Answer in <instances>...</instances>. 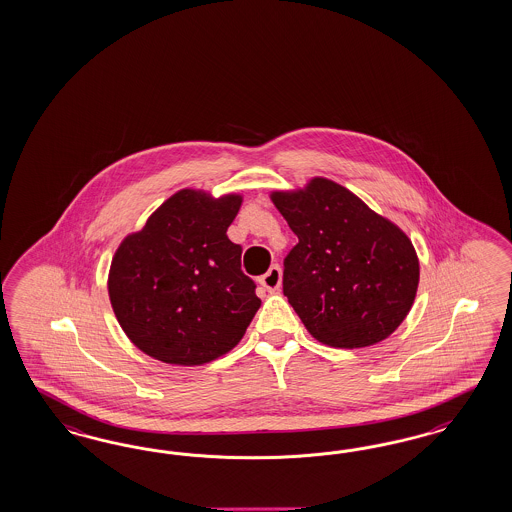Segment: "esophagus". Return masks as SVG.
<instances>
[{"label":"esophagus","mask_w":512,"mask_h":512,"mask_svg":"<svg viewBox=\"0 0 512 512\" xmlns=\"http://www.w3.org/2000/svg\"><path fill=\"white\" fill-rule=\"evenodd\" d=\"M259 283L263 285V289L270 291V293L278 291L279 287H281V268H279L278 264L270 266V270L264 274L263 278L259 279Z\"/></svg>","instance_id":"34e87169"}]
</instances>
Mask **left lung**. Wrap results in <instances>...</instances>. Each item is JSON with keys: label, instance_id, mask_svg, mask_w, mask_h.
<instances>
[{"label": "left lung", "instance_id": "left-lung-1", "mask_svg": "<svg viewBox=\"0 0 512 512\" xmlns=\"http://www.w3.org/2000/svg\"><path fill=\"white\" fill-rule=\"evenodd\" d=\"M270 199L298 244L285 259L283 295L328 347H370L402 325L419 289L415 246L353 191L323 176Z\"/></svg>", "mask_w": 512, "mask_h": 512}]
</instances>
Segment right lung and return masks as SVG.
Segmentation results:
<instances>
[{
	"mask_svg": "<svg viewBox=\"0 0 512 512\" xmlns=\"http://www.w3.org/2000/svg\"><path fill=\"white\" fill-rule=\"evenodd\" d=\"M240 206V193L180 189L116 249L110 306L148 357L202 366L244 338L261 298L240 268L242 248L227 236Z\"/></svg>",
	"mask_w": 512,
	"mask_h": 512,
	"instance_id": "obj_1",
	"label": "right lung"
}]
</instances>
